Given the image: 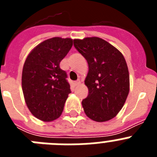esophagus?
<instances>
[{
  "mask_svg": "<svg viewBox=\"0 0 157 157\" xmlns=\"http://www.w3.org/2000/svg\"><path fill=\"white\" fill-rule=\"evenodd\" d=\"M80 83H81V81H80L79 79H78L77 81H75L74 82V85H75V86H78L80 84Z\"/></svg>",
  "mask_w": 157,
  "mask_h": 157,
  "instance_id": "esophagus-1",
  "label": "esophagus"
}]
</instances>
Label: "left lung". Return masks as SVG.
<instances>
[{
  "label": "left lung",
  "instance_id": "1",
  "mask_svg": "<svg viewBox=\"0 0 157 157\" xmlns=\"http://www.w3.org/2000/svg\"><path fill=\"white\" fill-rule=\"evenodd\" d=\"M75 48L87 60V98L82 101L86 115L97 122L112 120L119 113L130 90L128 67L123 54L100 37L75 39Z\"/></svg>",
  "mask_w": 157,
  "mask_h": 157
}]
</instances>
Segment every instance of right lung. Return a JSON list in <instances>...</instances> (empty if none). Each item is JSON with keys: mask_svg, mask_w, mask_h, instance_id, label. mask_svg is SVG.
<instances>
[{"mask_svg": "<svg viewBox=\"0 0 157 157\" xmlns=\"http://www.w3.org/2000/svg\"><path fill=\"white\" fill-rule=\"evenodd\" d=\"M72 47V39L52 37L40 43L26 59L22 88L29 110L45 122L56 120L71 93L67 73L59 63Z\"/></svg>", "mask_w": 157, "mask_h": 157, "instance_id": "right-lung-1", "label": "right lung"}]
</instances>
